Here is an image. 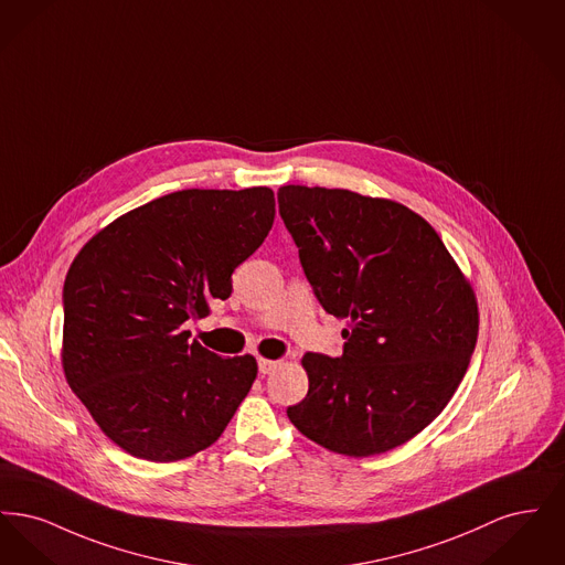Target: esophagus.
<instances>
[{
    "instance_id": "obj_1",
    "label": "esophagus",
    "mask_w": 565,
    "mask_h": 565,
    "mask_svg": "<svg viewBox=\"0 0 565 565\" xmlns=\"http://www.w3.org/2000/svg\"><path fill=\"white\" fill-rule=\"evenodd\" d=\"M281 362L279 360H269V358H258V371L263 373V375H270L277 366H279Z\"/></svg>"
}]
</instances>
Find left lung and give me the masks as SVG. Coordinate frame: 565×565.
I'll return each instance as SVG.
<instances>
[{"mask_svg":"<svg viewBox=\"0 0 565 565\" xmlns=\"http://www.w3.org/2000/svg\"><path fill=\"white\" fill-rule=\"evenodd\" d=\"M279 214L323 309L348 320L341 358L305 353L309 392L288 417L350 457L396 449L454 398L479 337V305L438 233L392 199L281 186Z\"/></svg>","mask_w":565,"mask_h":565,"instance_id":"left-lung-1","label":"left lung"}]
</instances>
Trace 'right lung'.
Masks as SVG:
<instances>
[{"label":"right lung","mask_w":565,"mask_h":565,"mask_svg":"<svg viewBox=\"0 0 565 565\" xmlns=\"http://www.w3.org/2000/svg\"><path fill=\"white\" fill-rule=\"evenodd\" d=\"M275 194L178 190L84 243L63 286L61 364L72 392L122 451L169 463L212 447L258 375L180 326L233 292L231 275L269 235Z\"/></svg>","instance_id":"add662e5"}]
</instances>
